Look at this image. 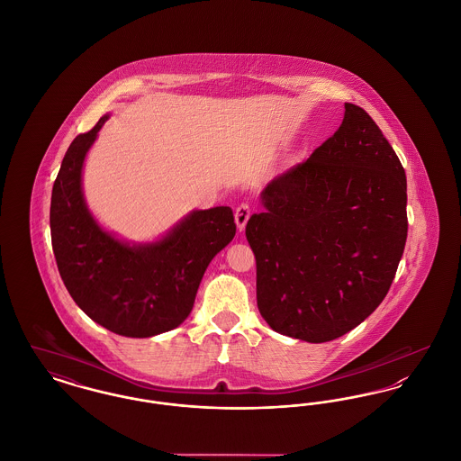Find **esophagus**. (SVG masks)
I'll return each mask as SVG.
<instances>
[{
	"instance_id": "obj_1",
	"label": "esophagus",
	"mask_w": 461,
	"mask_h": 461,
	"mask_svg": "<svg viewBox=\"0 0 461 461\" xmlns=\"http://www.w3.org/2000/svg\"><path fill=\"white\" fill-rule=\"evenodd\" d=\"M249 218H250V207H249L247 203H240V205L237 207V211H235V222H237V226H239L240 231L245 228Z\"/></svg>"
}]
</instances>
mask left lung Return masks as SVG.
<instances>
[{"label":"left lung","mask_w":461,"mask_h":461,"mask_svg":"<svg viewBox=\"0 0 461 461\" xmlns=\"http://www.w3.org/2000/svg\"><path fill=\"white\" fill-rule=\"evenodd\" d=\"M245 237L266 323L312 344L342 337L387 295L408 237L406 175L368 112L346 104L340 128L261 194Z\"/></svg>","instance_id":"left-lung-1"}]
</instances>
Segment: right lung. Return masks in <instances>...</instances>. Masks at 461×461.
<instances>
[{"mask_svg": "<svg viewBox=\"0 0 461 461\" xmlns=\"http://www.w3.org/2000/svg\"><path fill=\"white\" fill-rule=\"evenodd\" d=\"M109 115L70 143L53 183L51 245L70 297L93 321L145 339L179 327L190 314L212 258L237 233L233 211H194L149 245L115 240L91 218L81 190L83 162Z\"/></svg>", "mask_w": 461, "mask_h": 461, "instance_id": "right-lung-1", "label": "right lung"}]
</instances>
